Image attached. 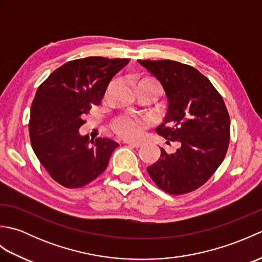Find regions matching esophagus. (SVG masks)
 I'll use <instances>...</instances> for the list:
<instances>
[{
  "label": "esophagus",
  "mask_w": 262,
  "mask_h": 262,
  "mask_svg": "<svg viewBox=\"0 0 262 262\" xmlns=\"http://www.w3.org/2000/svg\"><path fill=\"white\" fill-rule=\"evenodd\" d=\"M127 145H129L132 147H136V148H140L143 146V144L141 142H126Z\"/></svg>",
  "instance_id": "esophagus-1"
}]
</instances>
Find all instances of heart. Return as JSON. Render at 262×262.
<instances>
[{"label": "heart", "mask_w": 262, "mask_h": 262, "mask_svg": "<svg viewBox=\"0 0 262 262\" xmlns=\"http://www.w3.org/2000/svg\"><path fill=\"white\" fill-rule=\"evenodd\" d=\"M142 83H153L151 80H142L138 84ZM155 84V83H154ZM148 126V121L146 119L137 118V117L121 115L117 117L111 122V128L117 135L126 138V140H133L137 138L143 134V132Z\"/></svg>", "instance_id": "b5f03b06"}]
</instances>
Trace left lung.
Wrapping results in <instances>:
<instances>
[{"mask_svg": "<svg viewBox=\"0 0 262 262\" xmlns=\"http://www.w3.org/2000/svg\"><path fill=\"white\" fill-rule=\"evenodd\" d=\"M138 63L162 84L168 113L159 135L177 142L174 153L161 148V157L147 172L160 189L170 194L196 190L223 162L230 143V116L224 100L210 81L190 65L176 60Z\"/></svg>", "mask_w": 262, "mask_h": 262, "instance_id": "left-lung-1", "label": "left lung"}]
</instances>
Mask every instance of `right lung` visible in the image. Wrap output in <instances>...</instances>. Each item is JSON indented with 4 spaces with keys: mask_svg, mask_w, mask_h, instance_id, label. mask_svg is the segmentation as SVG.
Returning a JSON list of instances; mask_svg holds the SVG:
<instances>
[{
    "mask_svg": "<svg viewBox=\"0 0 262 262\" xmlns=\"http://www.w3.org/2000/svg\"><path fill=\"white\" fill-rule=\"evenodd\" d=\"M128 58L85 57L65 63L39 85L30 111L33 152L53 179L81 188L102 173L118 143L98 137L89 142L79 129L93 104H99Z\"/></svg>",
    "mask_w": 262,
    "mask_h": 262,
    "instance_id": "1",
    "label": "right lung"
}]
</instances>
